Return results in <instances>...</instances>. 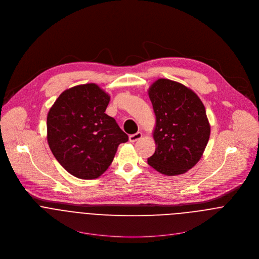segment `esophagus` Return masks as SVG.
Masks as SVG:
<instances>
[{
	"label": "esophagus",
	"instance_id": "obj_1",
	"mask_svg": "<svg viewBox=\"0 0 259 259\" xmlns=\"http://www.w3.org/2000/svg\"><path fill=\"white\" fill-rule=\"evenodd\" d=\"M142 138H143V134H142L141 132H139V133H137V134H135V135L130 136V142H131V143H135V142L141 140Z\"/></svg>",
	"mask_w": 259,
	"mask_h": 259
}]
</instances>
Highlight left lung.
Returning a JSON list of instances; mask_svg holds the SVG:
<instances>
[{"label": "left lung", "instance_id": "obj_1", "mask_svg": "<svg viewBox=\"0 0 259 259\" xmlns=\"http://www.w3.org/2000/svg\"><path fill=\"white\" fill-rule=\"evenodd\" d=\"M155 114V151L148 163L161 175H183L201 158L210 136L205 108L185 84L158 78L148 91Z\"/></svg>", "mask_w": 259, "mask_h": 259}]
</instances>
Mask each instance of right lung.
Segmentation results:
<instances>
[{
  "instance_id": "obj_1",
  "label": "right lung",
  "mask_w": 259,
  "mask_h": 259,
  "mask_svg": "<svg viewBox=\"0 0 259 259\" xmlns=\"http://www.w3.org/2000/svg\"><path fill=\"white\" fill-rule=\"evenodd\" d=\"M111 97L97 83L64 91L47 116V140L60 164L81 180L101 177L128 137L105 111Z\"/></svg>"
}]
</instances>
